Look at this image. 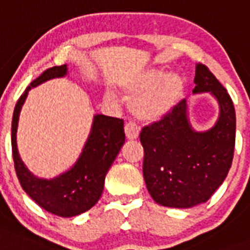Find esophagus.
<instances>
[{
    "label": "esophagus",
    "instance_id": "34e87169",
    "mask_svg": "<svg viewBox=\"0 0 250 250\" xmlns=\"http://www.w3.org/2000/svg\"><path fill=\"white\" fill-rule=\"evenodd\" d=\"M125 136H127V139H129V140L137 139V136H139V127H137V125L135 123V122H132V121L125 122Z\"/></svg>",
    "mask_w": 250,
    "mask_h": 250
}]
</instances>
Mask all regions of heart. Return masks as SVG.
<instances>
[{
    "label": "heart",
    "instance_id": "heart-1",
    "mask_svg": "<svg viewBox=\"0 0 250 250\" xmlns=\"http://www.w3.org/2000/svg\"><path fill=\"white\" fill-rule=\"evenodd\" d=\"M136 113L146 119H157L170 111L183 93V80L176 74L161 76L160 72H144L128 89Z\"/></svg>",
    "mask_w": 250,
    "mask_h": 250
}]
</instances>
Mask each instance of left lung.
Returning <instances> with one entry per match:
<instances>
[{
	"mask_svg": "<svg viewBox=\"0 0 250 250\" xmlns=\"http://www.w3.org/2000/svg\"><path fill=\"white\" fill-rule=\"evenodd\" d=\"M193 93L210 92L221 114L206 132L192 129L186 100L140 132L143 174L153 200L168 208H192L209 200L225 182L233 160L236 114L229 92L205 64H196Z\"/></svg>",
	"mask_w": 250,
	"mask_h": 250,
	"instance_id": "8db88e82",
	"label": "left lung"
}]
</instances>
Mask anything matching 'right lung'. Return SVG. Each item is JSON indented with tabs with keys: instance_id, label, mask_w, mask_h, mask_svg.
Listing matches in <instances>:
<instances>
[{
	"instance_id": "obj_1",
	"label": "right lung",
	"mask_w": 250,
	"mask_h": 250,
	"mask_svg": "<svg viewBox=\"0 0 250 250\" xmlns=\"http://www.w3.org/2000/svg\"><path fill=\"white\" fill-rule=\"evenodd\" d=\"M66 74V64L54 66L45 70L27 86L14 109L11 149L17 176L25 193L49 213L68 218L79 215L97 204L104 190L106 174L122 145L125 144V136L123 119L97 114L94 115L90 135L83 152L71 170L50 180L36 178L27 170L17 148V128L21 105L24 104L31 86H36L53 78H61Z\"/></svg>"
}]
</instances>
